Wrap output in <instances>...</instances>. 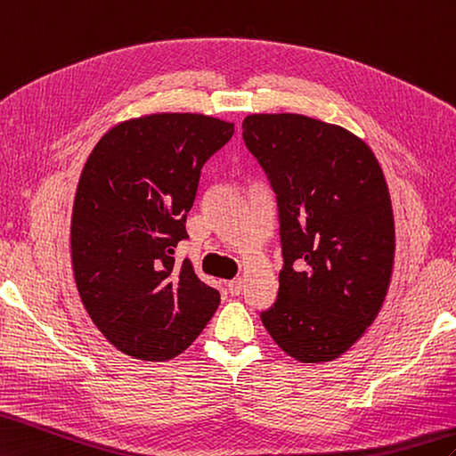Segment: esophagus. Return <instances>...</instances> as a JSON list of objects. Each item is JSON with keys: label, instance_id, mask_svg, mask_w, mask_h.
<instances>
[{"label": "esophagus", "instance_id": "34e87169", "mask_svg": "<svg viewBox=\"0 0 456 456\" xmlns=\"http://www.w3.org/2000/svg\"><path fill=\"white\" fill-rule=\"evenodd\" d=\"M227 289H229V293L231 295H240V291H242V280L240 278H235V280H231L229 283H227Z\"/></svg>", "mask_w": 456, "mask_h": 456}]
</instances>
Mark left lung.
Segmentation results:
<instances>
[{
    "mask_svg": "<svg viewBox=\"0 0 456 456\" xmlns=\"http://www.w3.org/2000/svg\"><path fill=\"white\" fill-rule=\"evenodd\" d=\"M242 140L276 194L283 266L260 313L303 363L347 352L380 311L395 262V217L373 151L301 114H250Z\"/></svg>",
    "mask_w": 456,
    "mask_h": 456,
    "instance_id": "obj_1",
    "label": "left lung"
}]
</instances>
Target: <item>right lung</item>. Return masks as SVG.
Returning <instances> with one entry per match:
<instances>
[{"label":"right lung","instance_id":"1","mask_svg":"<svg viewBox=\"0 0 456 456\" xmlns=\"http://www.w3.org/2000/svg\"><path fill=\"white\" fill-rule=\"evenodd\" d=\"M235 126L204 114H151L114 126L77 184L71 260L91 321L122 354L165 362L192 344L221 295L192 264H175L188 239L200 175Z\"/></svg>","mask_w":456,"mask_h":456}]
</instances>
